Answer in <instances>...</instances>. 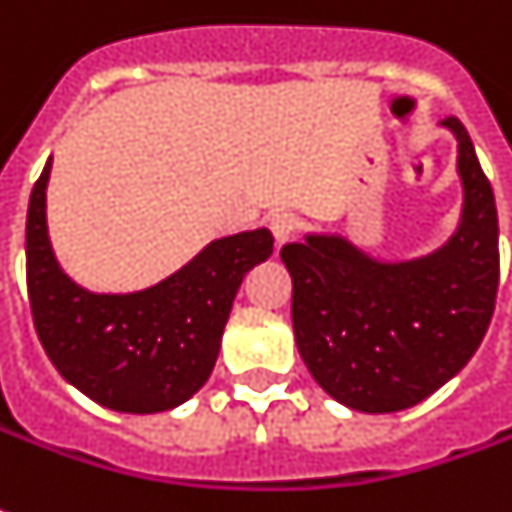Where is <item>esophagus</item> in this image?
<instances>
[{"mask_svg":"<svg viewBox=\"0 0 512 512\" xmlns=\"http://www.w3.org/2000/svg\"><path fill=\"white\" fill-rule=\"evenodd\" d=\"M267 228H270V233H273V239H276V245H284V242H290L293 239V233H296V219H293V214H273L270 219H267Z\"/></svg>","mask_w":512,"mask_h":512,"instance_id":"34e87169","label":"esophagus"}]
</instances>
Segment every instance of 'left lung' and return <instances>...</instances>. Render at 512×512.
<instances>
[{
  "mask_svg": "<svg viewBox=\"0 0 512 512\" xmlns=\"http://www.w3.org/2000/svg\"><path fill=\"white\" fill-rule=\"evenodd\" d=\"M459 143L462 219L434 253L380 262L338 233L281 248L293 276V332L315 383L338 403L389 414L445 386L479 349L499 290V216L465 126Z\"/></svg>",
  "mask_w": 512,
  "mask_h": 512,
  "instance_id": "left-lung-1",
  "label": "left lung"
}]
</instances>
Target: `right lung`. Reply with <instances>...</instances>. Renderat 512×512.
Instances as JSON below:
<instances>
[{
  "label": "right lung",
  "mask_w": 512,
  "mask_h": 512,
  "mask_svg": "<svg viewBox=\"0 0 512 512\" xmlns=\"http://www.w3.org/2000/svg\"><path fill=\"white\" fill-rule=\"evenodd\" d=\"M27 208V296L39 341L58 375L89 400L126 414L185 403L214 372L222 329L250 267L273 253L267 228L233 233L154 287L89 293L61 270L47 236V180Z\"/></svg>",
  "instance_id": "right-lung-1"
}]
</instances>
